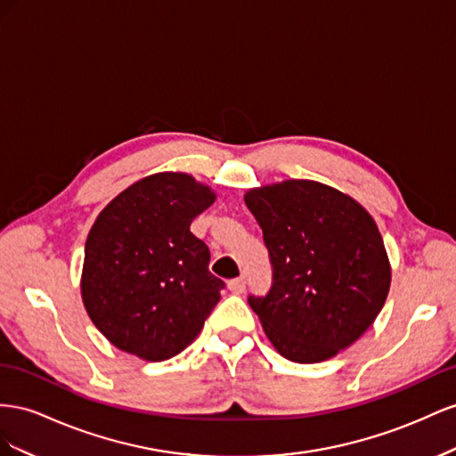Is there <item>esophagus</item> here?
<instances>
[{"mask_svg":"<svg viewBox=\"0 0 456 456\" xmlns=\"http://www.w3.org/2000/svg\"><path fill=\"white\" fill-rule=\"evenodd\" d=\"M244 286H246V279H244V277L231 279V281L227 282V289H229L231 292H235V294H240V292L244 290Z\"/></svg>","mask_w":456,"mask_h":456,"instance_id":"obj_1","label":"esophagus"}]
</instances>
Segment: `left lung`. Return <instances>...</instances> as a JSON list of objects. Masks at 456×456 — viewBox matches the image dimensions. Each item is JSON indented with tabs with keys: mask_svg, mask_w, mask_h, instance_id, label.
<instances>
[{
	"mask_svg": "<svg viewBox=\"0 0 456 456\" xmlns=\"http://www.w3.org/2000/svg\"><path fill=\"white\" fill-rule=\"evenodd\" d=\"M244 202L264 231L273 284L248 296L269 342L294 362L349 347L379 317L392 267L370 214L307 179L250 189Z\"/></svg>",
	"mask_w": 456,
	"mask_h": 456,
	"instance_id": "left-lung-1",
	"label": "left lung"
}]
</instances>
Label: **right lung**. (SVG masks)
<instances>
[{
    "mask_svg": "<svg viewBox=\"0 0 456 456\" xmlns=\"http://www.w3.org/2000/svg\"><path fill=\"white\" fill-rule=\"evenodd\" d=\"M216 192L189 174L162 172L122 191L86 240L82 300L101 334L126 354L166 361L204 327L225 282L191 232Z\"/></svg>",
    "mask_w": 456,
    "mask_h": 456,
    "instance_id": "add662e5",
    "label": "right lung"
}]
</instances>
